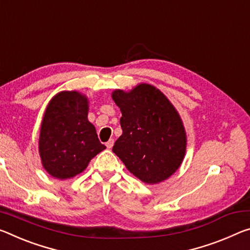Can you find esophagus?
Segmentation results:
<instances>
[{
	"label": "esophagus",
	"mask_w": 250,
	"mask_h": 250,
	"mask_svg": "<svg viewBox=\"0 0 250 250\" xmlns=\"http://www.w3.org/2000/svg\"><path fill=\"white\" fill-rule=\"evenodd\" d=\"M113 145H114V140L113 139H110L108 142H105V146H106V148H108V149L112 148Z\"/></svg>",
	"instance_id": "esophagus-1"
}]
</instances>
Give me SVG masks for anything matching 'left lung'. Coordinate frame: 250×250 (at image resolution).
<instances>
[{"instance_id":"obj_1","label":"left lung","mask_w":250,"mask_h":250,"mask_svg":"<svg viewBox=\"0 0 250 250\" xmlns=\"http://www.w3.org/2000/svg\"><path fill=\"white\" fill-rule=\"evenodd\" d=\"M111 97L122 113V134L112 151L145 184L167 180L179 169L187 149V133L175 105L149 83L117 89Z\"/></svg>"}]
</instances>
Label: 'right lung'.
<instances>
[{
	"label": "right lung",
	"instance_id": "obj_1",
	"mask_svg": "<svg viewBox=\"0 0 250 250\" xmlns=\"http://www.w3.org/2000/svg\"><path fill=\"white\" fill-rule=\"evenodd\" d=\"M89 99L79 91H61L51 99L43 114L39 153L43 168L60 180L84 171L105 149L88 120Z\"/></svg>",
	"mask_w": 250,
	"mask_h": 250
}]
</instances>
